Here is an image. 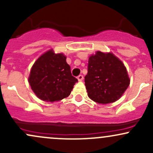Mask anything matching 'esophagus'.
Segmentation results:
<instances>
[{
  "instance_id": "obj_1",
  "label": "esophagus",
  "mask_w": 153,
  "mask_h": 153,
  "mask_svg": "<svg viewBox=\"0 0 153 153\" xmlns=\"http://www.w3.org/2000/svg\"><path fill=\"white\" fill-rule=\"evenodd\" d=\"M77 78H78V81H82V79H83V76H82V75H79L78 77H77Z\"/></svg>"
}]
</instances>
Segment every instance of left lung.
Here are the masks:
<instances>
[{
    "instance_id": "8db88e82",
    "label": "left lung",
    "mask_w": 153,
    "mask_h": 153,
    "mask_svg": "<svg viewBox=\"0 0 153 153\" xmlns=\"http://www.w3.org/2000/svg\"><path fill=\"white\" fill-rule=\"evenodd\" d=\"M129 82L124 65L112 53L98 51L89 57L85 85L88 96L95 102H115L127 90Z\"/></svg>"
}]
</instances>
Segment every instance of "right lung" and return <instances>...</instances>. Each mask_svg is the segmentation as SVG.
I'll list each match as a JSON object with an SVG mask.
<instances>
[{
    "label": "right lung",
    "instance_id": "1",
    "mask_svg": "<svg viewBox=\"0 0 153 153\" xmlns=\"http://www.w3.org/2000/svg\"><path fill=\"white\" fill-rule=\"evenodd\" d=\"M78 79L71 74V67L62 53L50 50L40 56L31 68L29 82L39 99L53 102L71 94Z\"/></svg>",
    "mask_w": 153,
    "mask_h": 153
}]
</instances>
